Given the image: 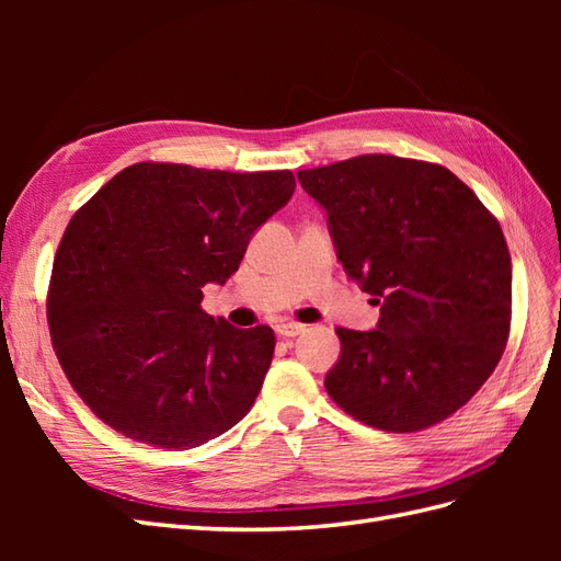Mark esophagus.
<instances>
[{
  "label": "esophagus",
  "instance_id": "esophagus-1",
  "mask_svg": "<svg viewBox=\"0 0 561 561\" xmlns=\"http://www.w3.org/2000/svg\"><path fill=\"white\" fill-rule=\"evenodd\" d=\"M304 330H307V325H299V322H278L276 325V332L280 334V336H297V334H301Z\"/></svg>",
  "mask_w": 561,
  "mask_h": 561
}]
</instances>
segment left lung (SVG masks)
I'll return each mask as SVG.
<instances>
[{
	"mask_svg": "<svg viewBox=\"0 0 561 561\" xmlns=\"http://www.w3.org/2000/svg\"><path fill=\"white\" fill-rule=\"evenodd\" d=\"M328 215L377 330L339 328L330 398L379 431L414 433L463 407L511 332L513 264L496 217L443 165L365 154L297 173Z\"/></svg>",
	"mask_w": 561,
	"mask_h": 561,
	"instance_id": "8db88e82",
	"label": "left lung"
}]
</instances>
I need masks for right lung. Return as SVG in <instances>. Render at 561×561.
I'll use <instances>...</instances> for the list:
<instances>
[{
  "label": "right lung",
  "instance_id": "obj_1",
  "mask_svg": "<svg viewBox=\"0 0 561 561\" xmlns=\"http://www.w3.org/2000/svg\"><path fill=\"white\" fill-rule=\"evenodd\" d=\"M290 171L227 173L135 163L79 208L48 287L62 371L93 414L138 443L182 451L233 428L274 358V330L201 309L271 215Z\"/></svg>",
  "mask_w": 561,
  "mask_h": 561
}]
</instances>
